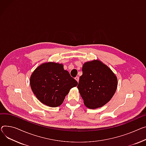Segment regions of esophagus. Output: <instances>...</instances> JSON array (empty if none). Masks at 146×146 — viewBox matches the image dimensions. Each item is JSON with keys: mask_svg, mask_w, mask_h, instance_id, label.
Masks as SVG:
<instances>
[{"mask_svg": "<svg viewBox=\"0 0 146 146\" xmlns=\"http://www.w3.org/2000/svg\"><path fill=\"white\" fill-rule=\"evenodd\" d=\"M75 80H76L77 82H79V77L78 76L76 77H75Z\"/></svg>", "mask_w": 146, "mask_h": 146, "instance_id": "34e87169", "label": "esophagus"}]
</instances>
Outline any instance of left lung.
<instances>
[{
	"mask_svg": "<svg viewBox=\"0 0 146 146\" xmlns=\"http://www.w3.org/2000/svg\"><path fill=\"white\" fill-rule=\"evenodd\" d=\"M77 89L84 105L90 109L102 108L114 96L117 78L110 68L99 60L85 62Z\"/></svg>",
	"mask_w": 146,
	"mask_h": 146,
	"instance_id": "8db88e82",
	"label": "left lung"
}]
</instances>
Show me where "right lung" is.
Listing matches in <instances>:
<instances>
[{
  "instance_id": "right-lung-1",
  "label": "right lung",
  "mask_w": 146,
  "mask_h": 146,
  "mask_svg": "<svg viewBox=\"0 0 146 146\" xmlns=\"http://www.w3.org/2000/svg\"><path fill=\"white\" fill-rule=\"evenodd\" d=\"M77 84L64 70L63 64L52 62L38 66L30 77L31 89L37 99L51 108L60 106L70 90Z\"/></svg>"
}]
</instances>
